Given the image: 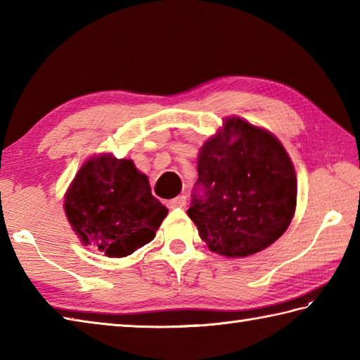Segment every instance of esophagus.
<instances>
[{"label":"esophagus","mask_w":360,"mask_h":360,"mask_svg":"<svg viewBox=\"0 0 360 360\" xmlns=\"http://www.w3.org/2000/svg\"><path fill=\"white\" fill-rule=\"evenodd\" d=\"M187 204V196L186 195H179L173 198V200L168 201V207L170 209H176V207H186Z\"/></svg>","instance_id":"1"}]
</instances>
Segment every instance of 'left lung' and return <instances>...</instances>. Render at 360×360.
Masks as SVG:
<instances>
[{
  "instance_id": "obj_1",
  "label": "left lung",
  "mask_w": 360,
  "mask_h": 360,
  "mask_svg": "<svg viewBox=\"0 0 360 360\" xmlns=\"http://www.w3.org/2000/svg\"><path fill=\"white\" fill-rule=\"evenodd\" d=\"M198 184L187 215L215 254L244 258L269 248L286 232L297 205V176L283 143L238 116L202 143Z\"/></svg>"
}]
</instances>
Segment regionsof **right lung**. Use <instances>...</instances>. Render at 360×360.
<instances>
[{"mask_svg":"<svg viewBox=\"0 0 360 360\" xmlns=\"http://www.w3.org/2000/svg\"><path fill=\"white\" fill-rule=\"evenodd\" d=\"M65 213L85 246L122 258L148 244L167 217L147 174L111 153L89 158L65 193Z\"/></svg>","mask_w":360,"mask_h":360,"instance_id":"obj_1","label":"right lung"}]
</instances>
